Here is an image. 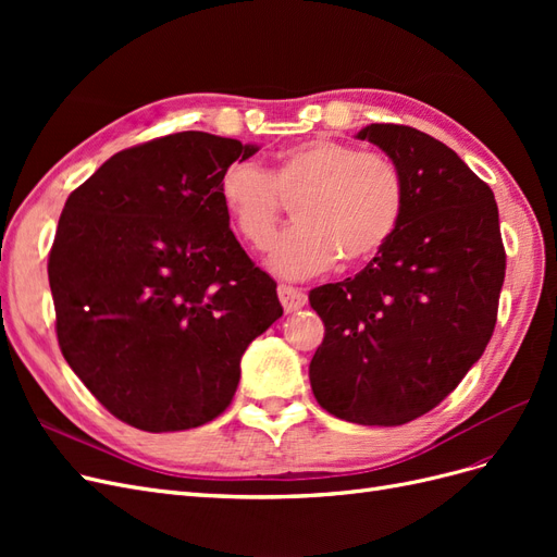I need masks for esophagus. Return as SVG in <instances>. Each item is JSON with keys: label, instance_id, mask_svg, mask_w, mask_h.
<instances>
[{"label": "esophagus", "instance_id": "obj_1", "mask_svg": "<svg viewBox=\"0 0 557 557\" xmlns=\"http://www.w3.org/2000/svg\"><path fill=\"white\" fill-rule=\"evenodd\" d=\"M278 299L285 309V313H293L307 305V295L293 285H278Z\"/></svg>", "mask_w": 557, "mask_h": 557}]
</instances>
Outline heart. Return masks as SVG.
Masks as SVG:
<instances>
[{
	"mask_svg": "<svg viewBox=\"0 0 557 557\" xmlns=\"http://www.w3.org/2000/svg\"><path fill=\"white\" fill-rule=\"evenodd\" d=\"M218 195L232 230L256 250L274 242L285 205H295L297 225L269 256L285 278L327 272L339 258L369 262L393 242L407 209V183L393 158L325 137L281 150L269 172L248 160L227 164Z\"/></svg>",
	"mask_w": 557,
	"mask_h": 557,
	"instance_id": "heart-1",
	"label": "heart"
}]
</instances>
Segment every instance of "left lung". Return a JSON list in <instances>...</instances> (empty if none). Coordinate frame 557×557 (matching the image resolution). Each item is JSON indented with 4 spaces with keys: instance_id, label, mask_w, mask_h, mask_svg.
Masks as SVG:
<instances>
[{
    "instance_id": "left-lung-1",
    "label": "left lung",
    "mask_w": 557,
    "mask_h": 557,
    "mask_svg": "<svg viewBox=\"0 0 557 557\" xmlns=\"http://www.w3.org/2000/svg\"><path fill=\"white\" fill-rule=\"evenodd\" d=\"M358 139L393 158L407 209L352 278L309 293L325 339L309 364L320 407L358 425H404L450 395L491 342L507 269L497 201L446 144L374 123Z\"/></svg>"
}]
</instances>
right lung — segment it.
I'll return each mask as SVG.
<instances>
[{
    "mask_svg": "<svg viewBox=\"0 0 557 557\" xmlns=\"http://www.w3.org/2000/svg\"><path fill=\"white\" fill-rule=\"evenodd\" d=\"M258 146L178 132L115 153L66 199L48 256L64 360L144 432L221 416L248 344L283 315L218 195Z\"/></svg>",
    "mask_w": 557,
    "mask_h": 557,
    "instance_id": "1",
    "label": "right lung"
}]
</instances>
